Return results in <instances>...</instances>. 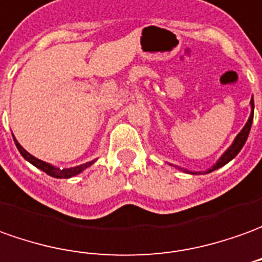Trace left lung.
Returning a JSON list of instances; mask_svg holds the SVG:
<instances>
[{
  "label": "left lung",
  "instance_id": "8db88e82",
  "mask_svg": "<svg viewBox=\"0 0 262 262\" xmlns=\"http://www.w3.org/2000/svg\"><path fill=\"white\" fill-rule=\"evenodd\" d=\"M251 115H250V118H248V121H247V124L244 125V128L241 129V133L235 137V140H234V142L231 144V147L227 151H225L224 154H223V157L220 158L217 161V164L212 167L211 169H208L207 172H211V171H214V169L220 168V167H223V165H225L227 162H230L235 155L241 151V148L244 147L245 141H247V138H248V134H250V129H251V124H252V118H254V101L251 100ZM191 174H196V172H191Z\"/></svg>",
  "mask_w": 262,
  "mask_h": 262
}]
</instances>
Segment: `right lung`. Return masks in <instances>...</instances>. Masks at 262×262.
I'll return each instance as SVG.
<instances>
[{"label": "right lung", "instance_id": "right-lung-1", "mask_svg": "<svg viewBox=\"0 0 262 262\" xmlns=\"http://www.w3.org/2000/svg\"><path fill=\"white\" fill-rule=\"evenodd\" d=\"M12 137H14V135H12ZM14 141H15V145H17L18 151L21 152V155L24 157L27 161L31 162L32 165H35L37 168L42 169L45 174L54 177V178H71V177L79 174L81 171H84L86 167H90V165H91V164L94 162V161L86 162V164H82V165H78V167H74V168H64V169L55 168V167H54V165H51V164L41 161V160L35 158V157L30 154V152H27V151H25V149L23 148L21 145H19V142H18L15 138H14Z\"/></svg>", "mask_w": 262, "mask_h": 262}]
</instances>
